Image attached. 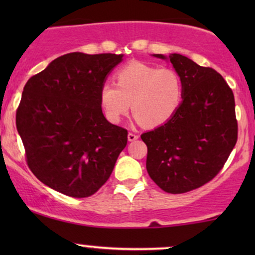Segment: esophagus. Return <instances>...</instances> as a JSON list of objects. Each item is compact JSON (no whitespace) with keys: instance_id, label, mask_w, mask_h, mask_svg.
I'll return each instance as SVG.
<instances>
[{"instance_id":"esophagus-1","label":"esophagus","mask_w":255,"mask_h":255,"mask_svg":"<svg viewBox=\"0 0 255 255\" xmlns=\"http://www.w3.org/2000/svg\"><path fill=\"white\" fill-rule=\"evenodd\" d=\"M136 139H139V135L135 133H128V140L129 141H135Z\"/></svg>"}]
</instances>
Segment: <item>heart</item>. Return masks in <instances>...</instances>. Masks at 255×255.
I'll use <instances>...</instances> for the list:
<instances>
[{
    "label": "heart",
    "mask_w": 255,
    "mask_h": 255,
    "mask_svg": "<svg viewBox=\"0 0 255 255\" xmlns=\"http://www.w3.org/2000/svg\"><path fill=\"white\" fill-rule=\"evenodd\" d=\"M116 85L105 83L99 102L105 118L119 124L129 111L146 127H159L174 118L183 101V83L177 72L133 62L115 74Z\"/></svg>",
    "instance_id": "obj_1"
}]
</instances>
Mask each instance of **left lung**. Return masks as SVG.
Here are the masks:
<instances>
[{
	"mask_svg": "<svg viewBox=\"0 0 255 255\" xmlns=\"http://www.w3.org/2000/svg\"><path fill=\"white\" fill-rule=\"evenodd\" d=\"M169 61L182 79V104L170 121L141 139L150 177L164 192L181 194L221 171L238 141V121L234 93L219 73L180 54H170Z\"/></svg>",
	"mask_w": 255,
	"mask_h": 255,
	"instance_id": "1",
	"label": "left lung"
}]
</instances>
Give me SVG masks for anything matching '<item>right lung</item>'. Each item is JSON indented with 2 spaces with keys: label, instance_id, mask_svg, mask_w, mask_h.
Listing matches in <instances>:
<instances>
[{
  "label": "right lung",
  "instance_id": "right-lung-1",
  "mask_svg": "<svg viewBox=\"0 0 255 255\" xmlns=\"http://www.w3.org/2000/svg\"><path fill=\"white\" fill-rule=\"evenodd\" d=\"M124 55L71 52L26 83L16 110L28 168L73 198L95 194L110 177L128 131L104 118L102 85Z\"/></svg>",
  "mask_w": 255,
  "mask_h": 255
}]
</instances>
